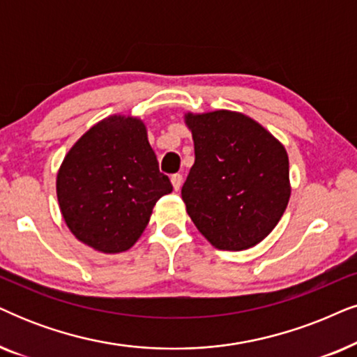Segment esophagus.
<instances>
[{
    "mask_svg": "<svg viewBox=\"0 0 357 357\" xmlns=\"http://www.w3.org/2000/svg\"><path fill=\"white\" fill-rule=\"evenodd\" d=\"M170 180H172V185L175 190H180V187H182V182H183V177L180 174H174L172 177H170Z\"/></svg>",
    "mask_w": 357,
    "mask_h": 357,
    "instance_id": "esophagus-1",
    "label": "esophagus"
}]
</instances>
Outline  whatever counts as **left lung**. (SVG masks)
Returning a JSON list of instances; mask_svg holds the SVG:
<instances>
[{
  "instance_id": "left-lung-1",
  "label": "left lung",
  "mask_w": 357,
  "mask_h": 357,
  "mask_svg": "<svg viewBox=\"0 0 357 357\" xmlns=\"http://www.w3.org/2000/svg\"><path fill=\"white\" fill-rule=\"evenodd\" d=\"M195 164L182 187L187 213L215 248L243 251L266 238L290 198L289 155L246 114L220 109L185 116Z\"/></svg>"
}]
</instances>
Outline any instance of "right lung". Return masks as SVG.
Here are the masks:
<instances>
[{
    "instance_id": "add662e5",
    "label": "right lung",
    "mask_w": 357,
    "mask_h": 357,
    "mask_svg": "<svg viewBox=\"0 0 357 357\" xmlns=\"http://www.w3.org/2000/svg\"><path fill=\"white\" fill-rule=\"evenodd\" d=\"M172 192L147 141L144 123L111 116L68 151L57 175V198L68 229L96 251H128L152 208Z\"/></svg>"
}]
</instances>
